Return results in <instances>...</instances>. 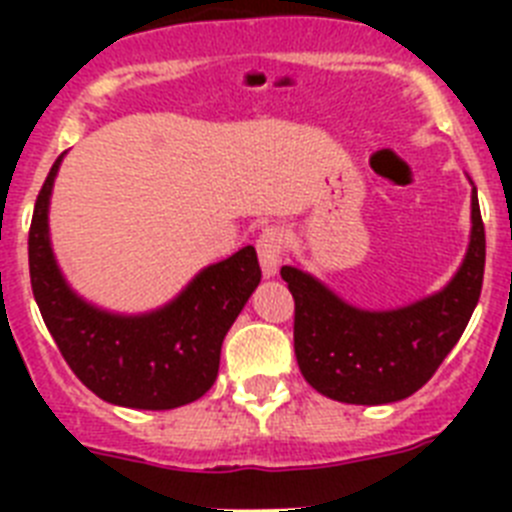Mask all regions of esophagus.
Returning a JSON list of instances; mask_svg holds the SVG:
<instances>
[{"label":"esophagus","mask_w":512,"mask_h":512,"mask_svg":"<svg viewBox=\"0 0 512 512\" xmlns=\"http://www.w3.org/2000/svg\"><path fill=\"white\" fill-rule=\"evenodd\" d=\"M284 230L282 228H266L261 230L259 241H256V251H259L261 271L264 277H274L279 271V264H282V253H284Z\"/></svg>","instance_id":"1"}]
</instances>
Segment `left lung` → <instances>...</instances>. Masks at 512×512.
Masks as SVG:
<instances>
[{"label":"left lung","mask_w":512,"mask_h":512,"mask_svg":"<svg viewBox=\"0 0 512 512\" xmlns=\"http://www.w3.org/2000/svg\"><path fill=\"white\" fill-rule=\"evenodd\" d=\"M485 277V225L472 187V233L451 282L395 310H361L297 266H282L295 297L302 377L330 400L387 405L418 392L461 338Z\"/></svg>","instance_id":"obj_1"}]
</instances>
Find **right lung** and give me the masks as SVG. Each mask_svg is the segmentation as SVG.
Returning a JSON list of instances; mask_svg holds the SVG:
<instances>
[{
    "label": "right lung",
    "mask_w": 512,
    "mask_h": 512,
    "mask_svg": "<svg viewBox=\"0 0 512 512\" xmlns=\"http://www.w3.org/2000/svg\"><path fill=\"white\" fill-rule=\"evenodd\" d=\"M61 158L45 176L27 238L33 295L58 351L84 387L112 405L171 410L200 400L217 379L225 333L261 282L256 248L205 266L158 310H102L76 295L53 256L48 205Z\"/></svg>",
    "instance_id": "obj_1"
}]
</instances>
